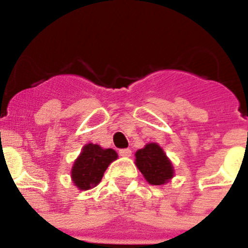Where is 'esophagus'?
I'll return each mask as SVG.
<instances>
[{"label": "esophagus", "mask_w": 248, "mask_h": 248, "mask_svg": "<svg viewBox=\"0 0 248 248\" xmlns=\"http://www.w3.org/2000/svg\"><path fill=\"white\" fill-rule=\"evenodd\" d=\"M119 155H120V156L129 157V156H131V150L129 148L128 149H120Z\"/></svg>", "instance_id": "1"}]
</instances>
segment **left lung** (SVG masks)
<instances>
[{"label":"left lung","instance_id":"left-lung-1","mask_svg":"<svg viewBox=\"0 0 248 248\" xmlns=\"http://www.w3.org/2000/svg\"><path fill=\"white\" fill-rule=\"evenodd\" d=\"M135 157L138 169L151 185H163L174 176V169L170 160L157 144L145 145V148L135 153Z\"/></svg>","mask_w":248,"mask_h":248}]
</instances>
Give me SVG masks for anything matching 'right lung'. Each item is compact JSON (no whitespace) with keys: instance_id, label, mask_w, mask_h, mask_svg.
<instances>
[{"instance_id":"1","label":"right lung","mask_w":248,"mask_h":248,"mask_svg":"<svg viewBox=\"0 0 248 248\" xmlns=\"http://www.w3.org/2000/svg\"><path fill=\"white\" fill-rule=\"evenodd\" d=\"M118 155L113 149H102L95 144H87L74 163L72 179L80 190H89L102 180L104 171Z\"/></svg>"}]
</instances>
